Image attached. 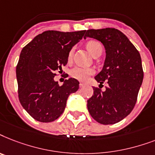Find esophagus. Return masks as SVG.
Segmentation results:
<instances>
[{
  "label": "esophagus",
  "mask_w": 155,
  "mask_h": 155,
  "mask_svg": "<svg viewBox=\"0 0 155 155\" xmlns=\"http://www.w3.org/2000/svg\"><path fill=\"white\" fill-rule=\"evenodd\" d=\"M85 85V83H82V82H81V83H80V84H79V86H80V87H83V86H84V85Z\"/></svg>",
  "instance_id": "esophagus-1"
}]
</instances>
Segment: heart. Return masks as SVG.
<instances>
[{"label": "heart", "instance_id": "obj_1", "mask_svg": "<svg viewBox=\"0 0 155 155\" xmlns=\"http://www.w3.org/2000/svg\"><path fill=\"white\" fill-rule=\"evenodd\" d=\"M88 50L90 54H92L93 57L97 54H101L102 53V45L100 42L97 41H88L86 44ZM73 53H74V49H72L68 54V59L70 60L73 56ZM94 74V70L91 69V68H83V67H75L72 69L70 71V75L73 77L74 78L78 79L79 81H86L89 77L93 75Z\"/></svg>", "mask_w": 155, "mask_h": 155}]
</instances>
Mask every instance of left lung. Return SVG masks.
<instances>
[{
	"instance_id": "8db88e82",
	"label": "left lung",
	"mask_w": 155,
	"mask_h": 155,
	"mask_svg": "<svg viewBox=\"0 0 155 155\" xmlns=\"http://www.w3.org/2000/svg\"><path fill=\"white\" fill-rule=\"evenodd\" d=\"M94 38L102 43L106 59L95 80L106 90L94 87V94L87 101L90 115L97 122L111 125L122 121L135 106L143 80L139 52L124 33L113 28L89 29L84 38Z\"/></svg>"
}]
</instances>
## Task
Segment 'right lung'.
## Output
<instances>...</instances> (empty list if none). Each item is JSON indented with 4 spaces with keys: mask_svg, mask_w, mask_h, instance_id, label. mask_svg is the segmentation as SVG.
Wrapping results in <instances>:
<instances>
[{
    "mask_svg": "<svg viewBox=\"0 0 155 155\" xmlns=\"http://www.w3.org/2000/svg\"><path fill=\"white\" fill-rule=\"evenodd\" d=\"M85 32L45 31L22 49L16 69L18 97L23 108L38 122L58 118L70 94L78 90L77 79L69 78L59 85L54 76L67 64L68 54Z\"/></svg>",
    "mask_w": 155,
    "mask_h": 155,
    "instance_id": "right-lung-1",
    "label": "right lung"
}]
</instances>
